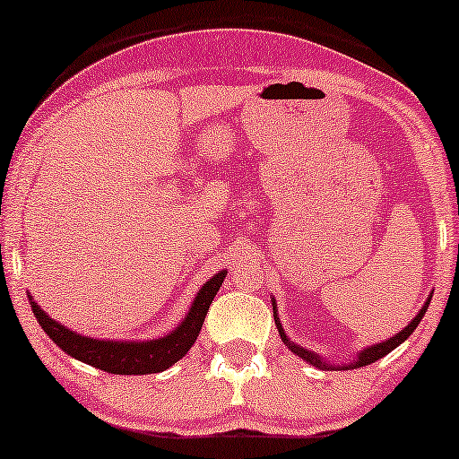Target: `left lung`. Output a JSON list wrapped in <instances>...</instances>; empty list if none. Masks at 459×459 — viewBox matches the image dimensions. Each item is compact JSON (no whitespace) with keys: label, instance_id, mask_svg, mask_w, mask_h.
Listing matches in <instances>:
<instances>
[{"label":"left lung","instance_id":"1","mask_svg":"<svg viewBox=\"0 0 459 459\" xmlns=\"http://www.w3.org/2000/svg\"><path fill=\"white\" fill-rule=\"evenodd\" d=\"M430 299H432V292L429 294V297H426L424 305H422V309L418 311V316L413 317L411 322L407 324L403 330L397 332V334L388 338V341H382V342H378V344H372V347H366V349L357 351V355L353 357V361H349V363H341V366H332V363H328V361L324 359V355H319V353H313V351L305 349V347H300V344H297V342H292L290 338L286 336V332H284V325H281V322H280L278 309H275V305H278V303H275V299H273V297H272V307H273V319H275V328H278V334H280V338H281V342H284L286 347L290 349L294 355H299L300 359L309 363V366H316V368H319V369H334V368H341V369H355V368L369 366V363H374V361L382 359V357L388 355V353H391V351L397 349L401 342H405L407 338H410V336L413 334V330L418 328V324L422 322L424 313H426V309H429V305H430Z\"/></svg>","mask_w":459,"mask_h":459}]
</instances>
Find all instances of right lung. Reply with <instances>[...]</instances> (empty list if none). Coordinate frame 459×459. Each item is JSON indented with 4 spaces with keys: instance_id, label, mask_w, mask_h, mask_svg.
Returning <instances> with one entry per match:
<instances>
[{
    "instance_id": "add662e5",
    "label": "right lung",
    "mask_w": 459,
    "mask_h": 459,
    "mask_svg": "<svg viewBox=\"0 0 459 459\" xmlns=\"http://www.w3.org/2000/svg\"><path fill=\"white\" fill-rule=\"evenodd\" d=\"M225 275L228 272L221 269L200 288L178 328L160 338H150V341H115V338H104L102 341V338L77 334L65 324L49 317L30 294L29 303L43 332L74 359L104 369L108 374H159L178 363L196 342L206 311H209L212 299L221 288Z\"/></svg>"
}]
</instances>
